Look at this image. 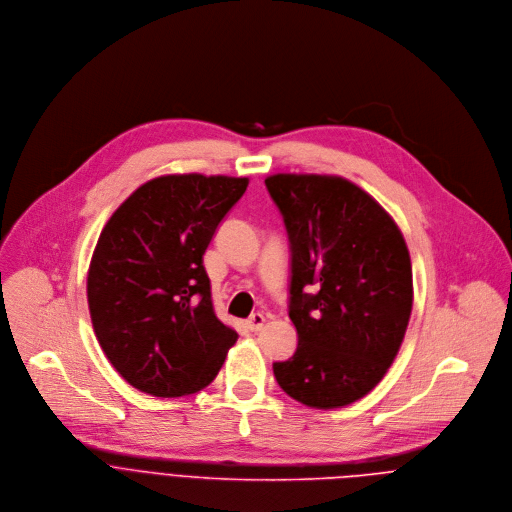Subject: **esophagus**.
<instances>
[{"label":"esophagus","mask_w":512,"mask_h":512,"mask_svg":"<svg viewBox=\"0 0 512 512\" xmlns=\"http://www.w3.org/2000/svg\"><path fill=\"white\" fill-rule=\"evenodd\" d=\"M264 323H266V317H264L262 313H254V315L246 321V329H248V331H260V329L264 327Z\"/></svg>","instance_id":"1"}]
</instances>
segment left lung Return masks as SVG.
Here are the masks:
<instances>
[{
  "instance_id": "obj_1",
  "label": "left lung",
  "mask_w": 512,
  "mask_h": 512,
  "mask_svg": "<svg viewBox=\"0 0 512 512\" xmlns=\"http://www.w3.org/2000/svg\"><path fill=\"white\" fill-rule=\"evenodd\" d=\"M290 240L298 345L274 363L292 399L335 410L365 397L393 363L414 304L401 230L359 185L337 175L266 177Z\"/></svg>"
}]
</instances>
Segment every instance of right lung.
I'll use <instances>...</instances> for the list:
<instances>
[{"label":"right lung","instance_id":"right-lung-1","mask_svg":"<svg viewBox=\"0 0 512 512\" xmlns=\"http://www.w3.org/2000/svg\"><path fill=\"white\" fill-rule=\"evenodd\" d=\"M246 187L248 177L161 175L102 228L86 278L90 319L107 359L139 391L197 393L236 343L214 313L203 254Z\"/></svg>","mask_w":512,"mask_h":512}]
</instances>
